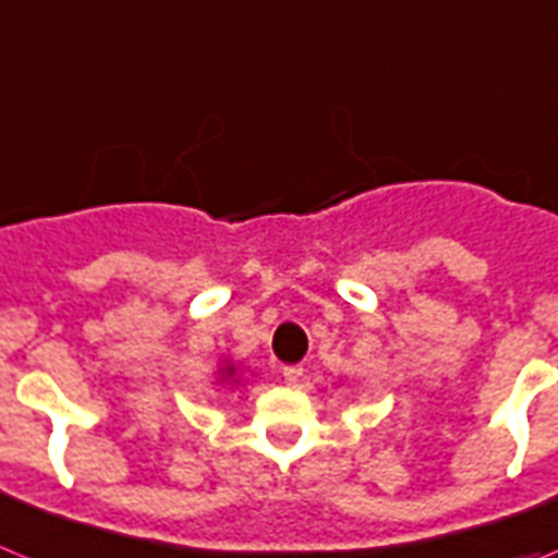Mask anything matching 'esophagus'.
<instances>
[{
    "label": "esophagus",
    "mask_w": 558,
    "mask_h": 558,
    "mask_svg": "<svg viewBox=\"0 0 558 558\" xmlns=\"http://www.w3.org/2000/svg\"><path fill=\"white\" fill-rule=\"evenodd\" d=\"M283 379H286V385H298V381L303 379V367H300V365H286L283 367Z\"/></svg>",
    "instance_id": "esophagus-1"
}]
</instances>
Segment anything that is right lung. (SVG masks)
<instances>
[{"mask_svg":"<svg viewBox=\"0 0 558 558\" xmlns=\"http://www.w3.org/2000/svg\"><path fill=\"white\" fill-rule=\"evenodd\" d=\"M227 373H232V367H227Z\"/></svg>","mask_w":558,"mask_h":558,"instance_id":"obj_1","label":"right lung"}]
</instances>
